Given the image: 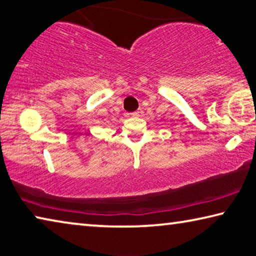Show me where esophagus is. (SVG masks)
Listing matches in <instances>:
<instances>
[{"mask_svg": "<svg viewBox=\"0 0 256 256\" xmlns=\"http://www.w3.org/2000/svg\"><path fill=\"white\" fill-rule=\"evenodd\" d=\"M142 114H144V112H142L141 110H138L136 112H131V115L133 116V118H140V116H142Z\"/></svg>", "mask_w": 256, "mask_h": 256, "instance_id": "obj_1", "label": "esophagus"}]
</instances>
